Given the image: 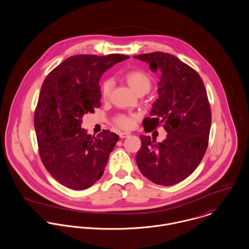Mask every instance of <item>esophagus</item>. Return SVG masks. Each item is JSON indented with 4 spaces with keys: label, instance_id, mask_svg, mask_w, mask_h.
<instances>
[{
    "label": "esophagus",
    "instance_id": "34e87169",
    "mask_svg": "<svg viewBox=\"0 0 249 249\" xmlns=\"http://www.w3.org/2000/svg\"><path fill=\"white\" fill-rule=\"evenodd\" d=\"M119 136H120L121 138H126L127 136H129V133H128V132H120V133H119Z\"/></svg>",
    "mask_w": 249,
    "mask_h": 249
}]
</instances>
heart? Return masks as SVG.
Listing matches in <instances>:
<instances>
[{
  "mask_svg": "<svg viewBox=\"0 0 249 249\" xmlns=\"http://www.w3.org/2000/svg\"><path fill=\"white\" fill-rule=\"evenodd\" d=\"M124 79L127 82V84L130 86V88L137 94L140 92L146 93L149 91L151 87V79L149 75L141 70H132V71H127L124 74ZM112 85H113V82L109 78L103 81L101 85V94L104 101H107L110 98ZM136 119H137V116L134 114H131V115L120 114L114 118V124L121 128L127 129L132 127Z\"/></svg>",
  "mask_w": 249,
  "mask_h": 249,
  "instance_id": "obj_1",
  "label": "heart"
}]
</instances>
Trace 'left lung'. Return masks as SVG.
Wrapping results in <instances>:
<instances>
[{
  "label": "left lung",
  "instance_id": "1",
  "mask_svg": "<svg viewBox=\"0 0 249 249\" xmlns=\"http://www.w3.org/2000/svg\"><path fill=\"white\" fill-rule=\"evenodd\" d=\"M134 57L162 72L159 98L150 117L142 121L144 131L162 125L168 132L161 142L141 135L136 162L142 176L153 183L174 185L192 175L206 152L212 122L207 92L198 72L175 55L154 52Z\"/></svg>",
  "mask_w": 249,
  "mask_h": 249
}]
</instances>
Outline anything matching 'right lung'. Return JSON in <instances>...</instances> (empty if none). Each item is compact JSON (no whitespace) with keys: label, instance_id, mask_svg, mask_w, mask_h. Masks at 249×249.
Masks as SVG:
<instances>
[{"label":"right lung","instance_id":"obj_1","mask_svg":"<svg viewBox=\"0 0 249 249\" xmlns=\"http://www.w3.org/2000/svg\"><path fill=\"white\" fill-rule=\"evenodd\" d=\"M124 54H76L45 78L35 113L41 161L60 184L84 190L102 178L119 136L103 130L97 136L81 128L82 117L101 107L100 79L124 59Z\"/></svg>","mask_w":249,"mask_h":249}]
</instances>
